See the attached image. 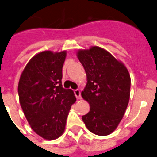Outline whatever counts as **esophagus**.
I'll list each match as a JSON object with an SVG mask.
<instances>
[{"label":"esophagus","instance_id":"esophagus-1","mask_svg":"<svg viewBox=\"0 0 157 157\" xmlns=\"http://www.w3.org/2000/svg\"><path fill=\"white\" fill-rule=\"evenodd\" d=\"M74 94H75L76 98L77 99H80L81 98V95H80V90L77 89V90H74Z\"/></svg>","mask_w":157,"mask_h":157}]
</instances>
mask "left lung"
<instances>
[{
  "label": "left lung",
  "mask_w": 157,
  "mask_h": 157,
  "mask_svg": "<svg viewBox=\"0 0 157 157\" xmlns=\"http://www.w3.org/2000/svg\"><path fill=\"white\" fill-rule=\"evenodd\" d=\"M77 56L87 80L81 95L90 104V112L82 119L92 133L108 136L116 129L128 106L129 73L121 61L98 46L79 49Z\"/></svg>",
  "instance_id": "8db88e82"
}]
</instances>
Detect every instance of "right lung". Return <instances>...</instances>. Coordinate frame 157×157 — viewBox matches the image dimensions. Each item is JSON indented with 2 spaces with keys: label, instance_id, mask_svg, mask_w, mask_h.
I'll return each mask as SVG.
<instances>
[{
  "label": "right lung",
  "instance_id": "add662e5",
  "mask_svg": "<svg viewBox=\"0 0 157 157\" xmlns=\"http://www.w3.org/2000/svg\"><path fill=\"white\" fill-rule=\"evenodd\" d=\"M67 51H43L31 59L18 82L19 101L32 130L53 140L65 130L67 118L76 97L62 85Z\"/></svg>",
  "mask_w": 157,
  "mask_h": 157
}]
</instances>
